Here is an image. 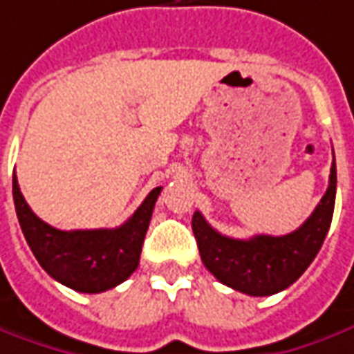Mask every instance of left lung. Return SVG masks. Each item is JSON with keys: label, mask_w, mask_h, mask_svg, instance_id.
I'll return each instance as SVG.
<instances>
[{"label": "left lung", "mask_w": 354, "mask_h": 354, "mask_svg": "<svg viewBox=\"0 0 354 354\" xmlns=\"http://www.w3.org/2000/svg\"><path fill=\"white\" fill-rule=\"evenodd\" d=\"M335 187L337 168L333 157L328 192L304 225L285 236L258 234L248 240L223 236L196 211L192 230L203 266L223 285L250 297H269L285 290L308 269L326 240L335 207Z\"/></svg>", "instance_id": "1"}]
</instances>
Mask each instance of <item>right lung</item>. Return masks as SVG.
Wrapping results in <instances>:
<instances>
[{
	"label": "right lung",
	"instance_id": "1",
	"mask_svg": "<svg viewBox=\"0 0 354 354\" xmlns=\"http://www.w3.org/2000/svg\"><path fill=\"white\" fill-rule=\"evenodd\" d=\"M160 189L155 187L118 228L59 230L36 217L13 176L17 218L38 263L57 283L88 295L114 288L136 271Z\"/></svg>",
	"mask_w": 354,
	"mask_h": 354
}]
</instances>
